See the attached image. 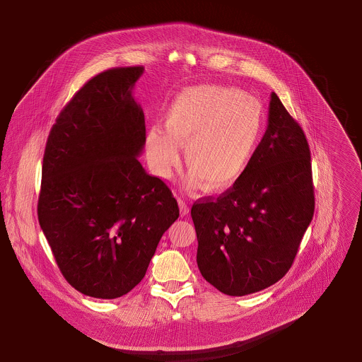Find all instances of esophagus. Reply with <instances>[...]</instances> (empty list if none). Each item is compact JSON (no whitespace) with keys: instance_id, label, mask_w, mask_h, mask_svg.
Listing matches in <instances>:
<instances>
[{"instance_id":"34e87169","label":"esophagus","mask_w":362,"mask_h":362,"mask_svg":"<svg viewBox=\"0 0 362 362\" xmlns=\"http://www.w3.org/2000/svg\"><path fill=\"white\" fill-rule=\"evenodd\" d=\"M177 203H179V208H180V215L182 216H185V215H187L189 214V204H187V202L185 200V199H182V197H179L177 199Z\"/></svg>"}]
</instances>
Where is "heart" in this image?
Segmentation results:
<instances>
[{
	"instance_id": "1",
	"label": "heart",
	"mask_w": 362,
	"mask_h": 362,
	"mask_svg": "<svg viewBox=\"0 0 362 362\" xmlns=\"http://www.w3.org/2000/svg\"><path fill=\"white\" fill-rule=\"evenodd\" d=\"M166 130L154 126L146 136L153 172L163 179L180 162L190 169L189 187L202 182L208 190L233 186L247 170L265 130L259 101L233 87L203 84L183 90L170 103Z\"/></svg>"
}]
</instances>
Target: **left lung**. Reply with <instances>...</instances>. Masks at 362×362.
<instances>
[{
	"label": "left lung",
	"mask_w": 362,
	"mask_h": 362,
	"mask_svg": "<svg viewBox=\"0 0 362 362\" xmlns=\"http://www.w3.org/2000/svg\"><path fill=\"white\" fill-rule=\"evenodd\" d=\"M314 209L309 144L272 93L268 129L245 175L219 197L192 206L202 276L230 296L276 284L291 269Z\"/></svg>",
	"instance_id": "1"
}]
</instances>
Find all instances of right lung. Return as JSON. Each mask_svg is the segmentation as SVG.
<instances>
[{
    "mask_svg": "<svg viewBox=\"0 0 362 362\" xmlns=\"http://www.w3.org/2000/svg\"><path fill=\"white\" fill-rule=\"evenodd\" d=\"M143 71L117 67L88 80L45 144L38 222L66 281L93 298L130 292L179 218L172 190L137 160L146 126L132 90Z\"/></svg>",
    "mask_w": 362,
    "mask_h": 362,
    "instance_id": "obj_1",
    "label": "right lung"
}]
</instances>
